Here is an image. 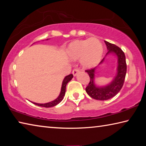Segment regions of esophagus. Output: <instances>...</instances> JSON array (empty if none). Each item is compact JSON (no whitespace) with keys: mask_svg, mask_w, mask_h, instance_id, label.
Here are the masks:
<instances>
[{"mask_svg":"<svg viewBox=\"0 0 146 146\" xmlns=\"http://www.w3.org/2000/svg\"><path fill=\"white\" fill-rule=\"evenodd\" d=\"M78 73H79V70H78V69H75V70H73V72H72V73H73V75L74 76H75L77 75V74H78Z\"/></svg>","mask_w":146,"mask_h":146,"instance_id":"obj_1","label":"esophagus"}]
</instances>
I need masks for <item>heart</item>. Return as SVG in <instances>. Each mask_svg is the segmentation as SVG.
I'll return each instance as SVG.
<instances>
[{"instance_id":"1","label":"heart","mask_w":146,"mask_h":146,"mask_svg":"<svg viewBox=\"0 0 146 146\" xmlns=\"http://www.w3.org/2000/svg\"><path fill=\"white\" fill-rule=\"evenodd\" d=\"M104 54V46L96 38L76 40L69 44L66 55L71 60L79 59L84 69H91L101 61Z\"/></svg>"}]
</instances>
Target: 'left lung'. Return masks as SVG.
Wrapping results in <instances>:
<instances>
[{"label":"left lung","mask_w":146,"mask_h":146,"mask_svg":"<svg viewBox=\"0 0 146 146\" xmlns=\"http://www.w3.org/2000/svg\"><path fill=\"white\" fill-rule=\"evenodd\" d=\"M104 42L108 50L106 56L109 55H113L117 58V71L115 76L112 78V80L105 86H98L95 83V74L97 68L86 71L90 78V82L86 88V93L91 98L98 100L110 99L117 95L122 88L127 71L125 56L123 51L115 44L108 42L106 40ZM106 56L100 62V64L104 63Z\"/></svg>","instance_id":"left-lung-1"}]
</instances>
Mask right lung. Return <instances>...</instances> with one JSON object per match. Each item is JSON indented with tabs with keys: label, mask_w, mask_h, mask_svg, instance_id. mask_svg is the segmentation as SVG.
<instances>
[{
	"label": "right lung",
	"mask_w": 146,
	"mask_h": 146,
	"mask_svg": "<svg viewBox=\"0 0 146 146\" xmlns=\"http://www.w3.org/2000/svg\"><path fill=\"white\" fill-rule=\"evenodd\" d=\"M48 40V38L47 39ZM73 74H70L68 76H65V78H64V80L62 81V87H61V90H60V93L59 94L58 97L53 101H51V102H48V103H45V104H38V103H35L33 102H31L32 103H33L34 104H35L36 106H40V107H44V108H51V107H53V106H55L57 104H58L62 100H63L64 97L65 96V93H66V85L67 84L70 82V81L73 78Z\"/></svg>",
	"instance_id": "obj_1"
}]
</instances>
